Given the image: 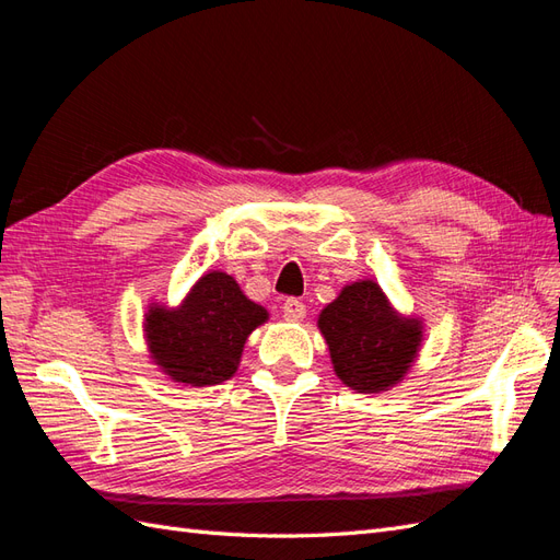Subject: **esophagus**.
Returning a JSON list of instances; mask_svg holds the SVG:
<instances>
[{
    "mask_svg": "<svg viewBox=\"0 0 560 560\" xmlns=\"http://www.w3.org/2000/svg\"><path fill=\"white\" fill-rule=\"evenodd\" d=\"M282 317H284L287 322H299V319H303V317H306V303L299 301V299H287V301L282 303Z\"/></svg>",
    "mask_w": 560,
    "mask_h": 560,
    "instance_id": "1",
    "label": "esophagus"
}]
</instances>
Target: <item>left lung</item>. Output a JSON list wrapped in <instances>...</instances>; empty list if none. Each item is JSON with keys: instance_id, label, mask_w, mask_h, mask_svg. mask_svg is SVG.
<instances>
[{"instance_id": "8db88e82", "label": "left lung", "mask_w": 560, "mask_h": 560, "mask_svg": "<svg viewBox=\"0 0 560 560\" xmlns=\"http://www.w3.org/2000/svg\"><path fill=\"white\" fill-rule=\"evenodd\" d=\"M336 376L358 393L393 387L411 366L420 348L418 319H401L371 280L348 284L319 313Z\"/></svg>"}]
</instances>
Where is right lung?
<instances>
[{
  "instance_id": "1",
  "label": "right lung",
  "mask_w": 560,
  "mask_h": 560,
  "mask_svg": "<svg viewBox=\"0 0 560 560\" xmlns=\"http://www.w3.org/2000/svg\"><path fill=\"white\" fill-rule=\"evenodd\" d=\"M268 319L259 303L249 301L231 276H202L177 311L147 313L151 358L167 376L186 385H219L241 362L252 329Z\"/></svg>"
}]
</instances>
